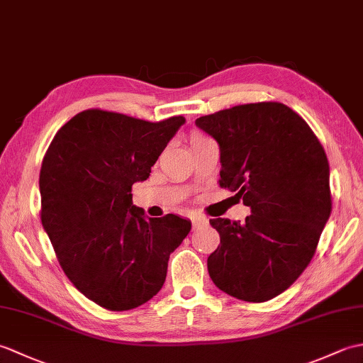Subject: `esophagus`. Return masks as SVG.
Listing matches in <instances>:
<instances>
[{"instance_id":"34e87169","label":"esophagus","mask_w":363,"mask_h":363,"mask_svg":"<svg viewBox=\"0 0 363 363\" xmlns=\"http://www.w3.org/2000/svg\"><path fill=\"white\" fill-rule=\"evenodd\" d=\"M207 223H209V220L204 218V217H194V218H191V226H194V229H196L199 226H206Z\"/></svg>"}]
</instances>
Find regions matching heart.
I'll use <instances>...</instances> for the list:
<instances>
[{"instance_id": "1", "label": "heart", "mask_w": 363, "mask_h": 363, "mask_svg": "<svg viewBox=\"0 0 363 363\" xmlns=\"http://www.w3.org/2000/svg\"><path fill=\"white\" fill-rule=\"evenodd\" d=\"M196 138H201V137H195V138H194V140H196Z\"/></svg>"}]
</instances>
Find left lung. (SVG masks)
Wrapping results in <instances>:
<instances>
[{
    "label": "left lung",
    "mask_w": 363,
    "mask_h": 363,
    "mask_svg": "<svg viewBox=\"0 0 363 363\" xmlns=\"http://www.w3.org/2000/svg\"><path fill=\"white\" fill-rule=\"evenodd\" d=\"M220 145V187L251 215L211 220L220 245L209 276L220 290L264 303L295 282L317 250L333 211L329 162L311 126L282 103L234 106L196 118Z\"/></svg>",
    "instance_id": "1"
}]
</instances>
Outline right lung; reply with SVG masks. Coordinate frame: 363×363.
<instances>
[{
	"label": "right lung",
	"instance_id": "add662e5",
	"mask_svg": "<svg viewBox=\"0 0 363 363\" xmlns=\"http://www.w3.org/2000/svg\"><path fill=\"white\" fill-rule=\"evenodd\" d=\"M186 118L146 121L87 109L54 135L40 168V220L68 279L107 311H130L162 289L168 259L191 223L146 218L133 186Z\"/></svg>",
	"mask_w": 363,
	"mask_h": 363
}]
</instances>
